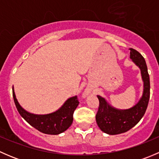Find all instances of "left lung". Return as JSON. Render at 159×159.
<instances>
[{
	"label": "left lung",
	"mask_w": 159,
	"mask_h": 159,
	"mask_svg": "<svg viewBox=\"0 0 159 159\" xmlns=\"http://www.w3.org/2000/svg\"><path fill=\"white\" fill-rule=\"evenodd\" d=\"M130 58L140 68L144 82L143 94L139 102L129 109L120 110L108 105L104 98L98 95L99 107L96 114V122L100 129L108 134H118L134 127L144 116L150 98V79L146 62L143 56L130 48Z\"/></svg>",
	"instance_id": "left-lung-1"
}]
</instances>
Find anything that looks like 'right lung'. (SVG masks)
Wrapping results in <instances>:
<instances>
[{
    "instance_id": "1",
    "label": "right lung",
    "mask_w": 159,
    "mask_h": 159,
    "mask_svg": "<svg viewBox=\"0 0 159 159\" xmlns=\"http://www.w3.org/2000/svg\"><path fill=\"white\" fill-rule=\"evenodd\" d=\"M13 98L20 116L32 127L48 134H58L66 131L71 125L74 111L79 104L77 96H74L68 98L58 110L53 113L34 115L27 111L20 106L16 98L14 87Z\"/></svg>"
}]
</instances>
